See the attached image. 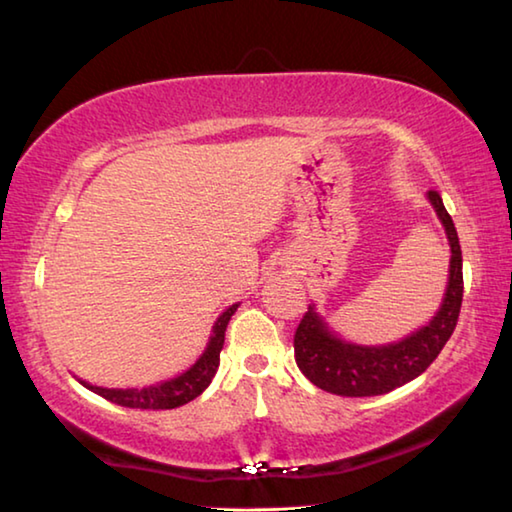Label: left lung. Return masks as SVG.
I'll return each instance as SVG.
<instances>
[{"label": "left lung", "instance_id": "8db88e82", "mask_svg": "<svg viewBox=\"0 0 512 512\" xmlns=\"http://www.w3.org/2000/svg\"><path fill=\"white\" fill-rule=\"evenodd\" d=\"M427 201L443 223L449 241V275L443 302L427 325L406 334L404 339L384 345H361L345 341L334 332L325 316L311 302L296 329V363L311 384L343 397H372L391 393L406 381L422 375L452 336L463 302V255L452 216L443 198L429 192Z\"/></svg>", "mask_w": 512, "mask_h": 512}]
</instances>
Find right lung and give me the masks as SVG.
Here are the masks:
<instances>
[{"mask_svg": "<svg viewBox=\"0 0 512 512\" xmlns=\"http://www.w3.org/2000/svg\"><path fill=\"white\" fill-rule=\"evenodd\" d=\"M237 307L239 302L230 305L219 318L214 320L212 334L210 339H207V345L201 352V357L176 377L158 381V384H151V386H142V388H106V386H94L85 379H79V381L88 388V391L106 397V400L115 402L119 406H128V409L158 411V409H176V406L192 402L205 391L207 386H210L212 377L216 375L223 341H225V327H228Z\"/></svg>", "mask_w": 512, "mask_h": 512, "instance_id": "add662e5", "label": "right lung"}]
</instances>
